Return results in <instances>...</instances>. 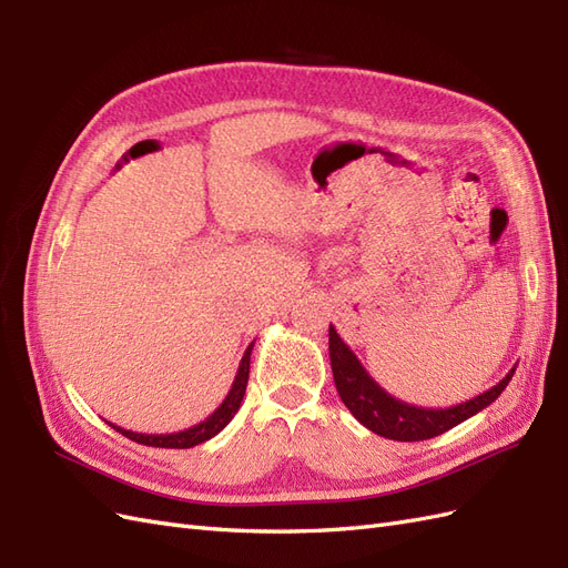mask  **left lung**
<instances>
[{
  "instance_id": "left-lung-1",
  "label": "left lung",
  "mask_w": 568,
  "mask_h": 568,
  "mask_svg": "<svg viewBox=\"0 0 568 568\" xmlns=\"http://www.w3.org/2000/svg\"><path fill=\"white\" fill-rule=\"evenodd\" d=\"M329 359L334 372V384L341 395L343 405L351 409V415L367 426L372 434L384 436L390 440H426L450 432L453 426L462 424L464 419L474 417L476 412L486 409L490 403L497 400L507 384L511 382L517 367L507 372L500 384H495L486 393L476 395V398L459 403L453 407H417L393 398L388 390L376 384L369 372L359 363L357 355L348 348V343L338 336V332L329 324Z\"/></svg>"
}]
</instances>
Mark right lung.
I'll list each match as a JSON object with an SVG mask.
<instances>
[{
  "label": "right lung",
  "instance_id": "right-lung-1",
  "mask_svg": "<svg viewBox=\"0 0 568 568\" xmlns=\"http://www.w3.org/2000/svg\"><path fill=\"white\" fill-rule=\"evenodd\" d=\"M251 351H253V343L246 348L242 363H239L236 376H234V384L230 388V393L225 395V400L220 403V407L213 412V415L205 417L203 422L194 424L184 428V432H175V434H136V432H128V428H120L115 424L109 422V426H113L118 434H123L125 438L134 440V443H142V445H151V448H175V450H184V448H194L199 443L211 440L213 436H217L222 428H225L232 417L242 407L244 400V393H246V384H248V369H251Z\"/></svg>",
  "mask_w": 568,
  "mask_h": 568
}]
</instances>
